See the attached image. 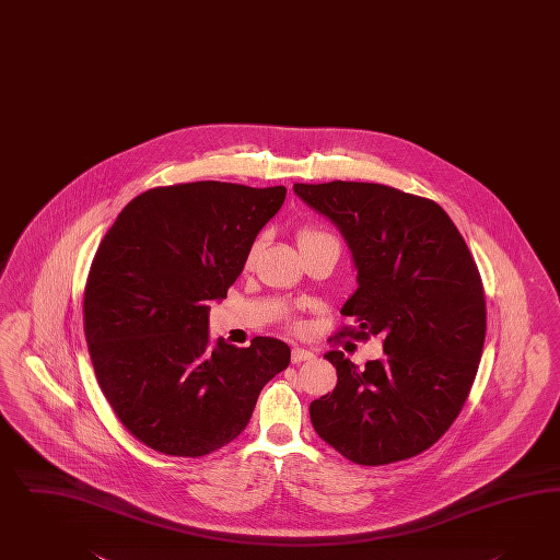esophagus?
Instances as JSON below:
<instances>
[{"instance_id": "obj_1", "label": "esophagus", "mask_w": 560, "mask_h": 560, "mask_svg": "<svg viewBox=\"0 0 560 560\" xmlns=\"http://www.w3.org/2000/svg\"><path fill=\"white\" fill-rule=\"evenodd\" d=\"M314 357H316V354H314L312 350H305V348H293V352H291V363H305V361H312Z\"/></svg>"}]
</instances>
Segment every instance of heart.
<instances>
[{
	"label": "heart",
	"mask_w": 560,
	"mask_h": 560,
	"mask_svg": "<svg viewBox=\"0 0 560 560\" xmlns=\"http://www.w3.org/2000/svg\"><path fill=\"white\" fill-rule=\"evenodd\" d=\"M322 241H336V238H334L332 234H328V232H324V230H318V228H305V230L300 232V246H302V248ZM257 248L258 244L250 250V257H248L250 260L257 257Z\"/></svg>",
	"instance_id": "b5f03b06"
}]
</instances>
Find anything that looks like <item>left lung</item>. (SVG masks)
I'll use <instances>...</instances> for the list:
<instances>
[{
    "instance_id": "obj_1",
    "label": "left lung",
    "mask_w": 560,
    "mask_h": 560,
    "mask_svg": "<svg viewBox=\"0 0 560 560\" xmlns=\"http://www.w3.org/2000/svg\"><path fill=\"white\" fill-rule=\"evenodd\" d=\"M293 191L345 236L359 288L340 336L383 334V359L364 369L340 350L332 394L310 406L319 439L377 467L428 451L469 397L487 310L469 246L436 201L378 183H295Z\"/></svg>"
}]
</instances>
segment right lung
<instances>
[{
  "instance_id": "right-lung-1",
  "label": "right lung",
  "mask_w": 560,
  "mask_h": 560,
  "mask_svg": "<svg viewBox=\"0 0 560 560\" xmlns=\"http://www.w3.org/2000/svg\"><path fill=\"white\" fill-rule=\"evenodd\" d=\"M288 189L196 182L135 197L91 262L83 326L124 428L156 453L203 456L236 439L291 350L257 336L208 350L210 303L226 298Z\"/></svg>"
}]
</instances>
